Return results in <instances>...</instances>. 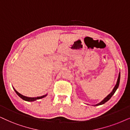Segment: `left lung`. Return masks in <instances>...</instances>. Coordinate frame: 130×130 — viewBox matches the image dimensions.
Masks as SVG:
<instances>
[{"label":"left lung","mask_w":130,"mask_h":130,"mask_svg":"<svg viewBox=\"0 0 130 130\" xmlns=\"http://www.w3.org/2000/svg\"><path fill=\"white\" fill-rule=\"evenodd\" d=\"M120 77H121V74H120V72H119V75H118V80H117V82H116V84L114 88H113V89L112 90V91H111V92L108 95L106 98H104V100H102V101L100 102V103H98V104H95V105H93V106H100V105H102V104H104V103H106L107 101H109V100L110 99L111 96H112L113 95V94H114V93H115V92H116V90H117V89L118 88V87H119V82H120Z\"/></svg>","instance_id":"obj_1"}]
</instances>
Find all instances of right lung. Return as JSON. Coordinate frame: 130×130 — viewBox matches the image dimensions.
<instances>
[{
    "mask_svg": "<svg viewBox=\"0 0 130 130\" xmlns=\"http://www.w3.org/2000/svg\"><path fill=\"white\" fill-rule=\"evenodd\" d=\"M12 88H13V87H12ZM13 89H14V91L16 93H17V94L19 95V96L21 98V99L24 100V101H29V102H32V101H36V100H37L41 99V98H43L44 97H45V96L47 95V94H45L44 95H42V96H37V97H27V96H24V95H21V93L18 92L16 91V90L14 88H13Z\"/></svg>",
    "mask_w": 130,
    "mask_h": 130,
    "instance_id": "1",
    "label": "right lung"
}]
</instances>
